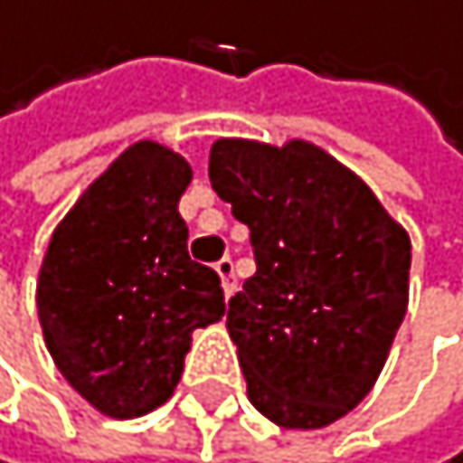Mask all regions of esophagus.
Wrapping results in <instances>:
<instances>
[{"instance_id": "esophagus-1", "label": "esophagus", "mask_w": 463, "mask_h": 463, "mask_svg": "<svg viewBox=\"0 0 463 463\" xmlns=\"http://www.w3.org/2000/svg\"><path fill=\"white\" fill-rule=\"evenodd\" d=\"M215 271L218 277H222V288H224V298H230L236 291V265L230 256H224V260L215 262Z\"/></svg>"}]
</instances>
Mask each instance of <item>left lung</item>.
<instances>
[{
  "mask_svg": "<svg viewBox=\"0 0 463 463\" xmlns=\"http://www.w3.org/2000/svg\"><path fill=\"white\" fill-rule=\"evenodd\" d=\"M210 184L248 224L256 260L227 309L248 400L283 429L335 423L371 393L405 317L409 233L303 139H218Z\"/></svg>",
  "mask_w": 463,
  "mask_h": 463,
  "instance_id": "8db88e82",
  "label": "left lung"
}]
</instances>
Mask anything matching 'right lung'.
I'll use <instances>...</instances> for the list:
<instances>
[{"mask_svg": "<svg viewBox=\"0 0 463 463\" xmlns=\"http://www.w3.org/2000/svg\"><path fill=\"white\" fill-rule=\"evenodd\" d=\"M189 163L142 139L87 186L54 227L37 279V315L54 364L116 420L175 393L192 333L224 315L222 279L189 260L177 213Z\"/></svg>", "mask_w": 463, "mask_h": 463, "instance_id": "obj_1", "label": "right lung"}]
</instances>
